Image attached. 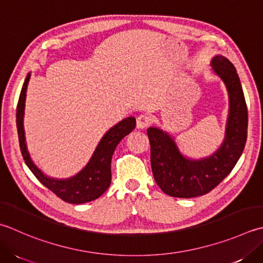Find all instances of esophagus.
Returning a JSON list of instances; mask_svg holds the SVG:
<instances>
[{"mask_svg":"<svg viewBox=\"0 0 263 263\" xmlns=\"http://www.w3.org/2000/svg\"><path fill=\"white\" fill-rule=\"evenodd\" d=\"M151 117H148L147 115H140L137 118V127L139 130H143L151 124Z\"/></svg>","mask_w":263,"mask_h":263,"instance_id":"34e87169","label":"esophagus"}]
</instances>
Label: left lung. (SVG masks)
<instances>
[{
    "label": "left lung",
    "mask_w": 263,
    "mask_h": 263,
    "mask_svg": "<svg viewBox=\"0 0 263 263\" xmlns=\"http://www.w3.org/2000/svg\"><path fill=\"white\" fill-rule=\"evenodd\" d=\"M211 67L223 82L229 99L224 139L212 155L199 159L184 156L168 132L156 126L147 128L154 179L168 196L193 198L210 193L231 172L244 151L248 108L238 74L221 54L213 57Z\"/></svg>",
    "instance_id": "left-lung-1"
}]
</instances>
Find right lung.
<instances>
[{
	"mask_svg": "<svg viewBox=\"0 0 263 263\" xmlns=\"http://www.w3.org/2000/svg\"><path fill=\"white\" fill-rule=\"evenodd\" d=\"M30 73L26 76L22 92L19 96L17 106V128L19 137L20 151H22L26 165L29 167L39 181L57 196L67 203L83 204L99 198L104 194L111 181V156L118 143L123 138L131 133L136 127V118L130 116L122 120L116 125L110 127L98 143L96 151L92 154L90 161L75 176L67 179H55L48 177L35 165L26 143L24 115L26 92H27Z\"/></svg>",
	"mask_w": 263,
	"mask_h": 263,
	"instance_id": "add662e5",
	"label": "right lung"
}]
</instances>
